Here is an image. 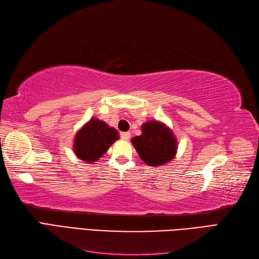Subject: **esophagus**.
<instances>
[{
    "label": "esophagus",
    "mask_w": 259,
    "mask_h": 259,
    "mask_svg": "<svg viewBox=\"0 0 259 259\" xmlns=\"http://www.w3.org/2000/svg\"><path fill=\"white\" fill-rule=\"evenodd\" d=\"M120 137L123 139V140H128L130 137H131V133L130 132H122L120 134Z\"/></svg>",
    "instance_id": "34e87169"
}]
</instances>
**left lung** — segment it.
Masks as SVG:
<instances>
[{"label":"left lung","instance_id":"left-lung-1","mask_svg":"<svg viewBox=\"0 0 259 259\" xmlns=\"http://www.w3.org/2000/svg\"><path fill=\"white\" fill-rule=\"evenodd\" d=\"M143 134L132 139L142 160L150 166H162L175 158L177 143L171 131L158 121L147 122Z\"/></svg>","mask_w":259,"mask_h":259}]
</instances>
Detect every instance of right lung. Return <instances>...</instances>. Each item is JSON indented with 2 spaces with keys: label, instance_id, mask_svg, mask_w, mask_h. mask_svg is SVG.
<instances>
[{
  "label": "right lung",
  "instance_id": "add662e5",
  "mask_svg": "<svg viewBox=\"0 0 259 259\" xmlns=\"http://www.w3.org/2000/svg\"><path fill=\"white\" fill-rule=\"evenodd\" d=\"M117 139L119 133L115 128L94 117L76 133L74 152L84 162H96Z\"/></svg>",
  "mask_w": 259,
  "mask_h": 259
}]
</instances>
